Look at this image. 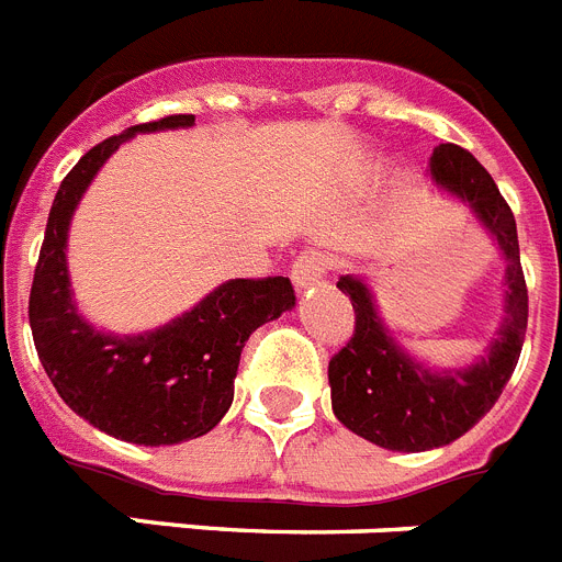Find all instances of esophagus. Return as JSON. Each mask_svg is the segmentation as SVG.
Instances as JSON below:
<instances>
[{"mask_svg": "<svg viewBox=\"0 0 562 562\" xmlns=\"http://www.w3.org/2000/svg\"><path fill=\"white\" fill-rule=\"evenodd\" d=\"M328 266H331V259L325 257L323 251H305L296 257L294 268H291V280H294L296 289L303 291L308 285H314V282L323 280Z\"/></svg>", "mask_w": 562, "mask_h": 562, "instance_id": "34e87169", "label": "esophagus"}]
</instances>
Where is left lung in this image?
Returning a JSON list of instances; mask_svg holds the SVG:
<instances>
[{
    "mask_svg": "<svg viewBox=\"0 0 562 562\" xmlns=\"http://www.w3.org/2000/svg\"><path fill=\"white\" fill-rule=\"evenodd\" d=\"M431 173L442 188L469 202L506 254V319L488 353L474 366L428 371L385 331L366 282L339 277L337 289L353 305V334L328 362L334 414L353 434L391 451L449 446L483 419L514 374L529 323L517 225L492 173L469 150L451 143L434 148Z\"/></svg>",
    "mask_w": 562,
    "mask_h": 562,
    "instance_id": "left-lung-1",
    "label": "left lung"
}]
</instances>
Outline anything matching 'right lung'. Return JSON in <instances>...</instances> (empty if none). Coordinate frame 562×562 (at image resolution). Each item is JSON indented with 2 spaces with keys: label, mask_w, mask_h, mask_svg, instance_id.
Wrapping results in <instances>:
<instances>
[{
  "label": "right lung",
  "mask_w": 562,
  "mask_h": 562,
  "mask_svg": "<svg viewBox=\"0 0 562 562\" xmlns=\"http://www.w3.org/2000/svg\"><path fill=\"white\" fill-rule=\"evenodd\" d=\"M188 125L193 113L143 122L93 145L70 168L48 214L27 303L42 369L65 405L99 431L139 446H173L209 434L231 408L248 337L296 303L289 277H262L225 282L188 314L136 337L97 331L77 314L65 239L85 188L134 134Z\"/></svg>",
  "instance_id": "obj_1"
}]
</instances>
